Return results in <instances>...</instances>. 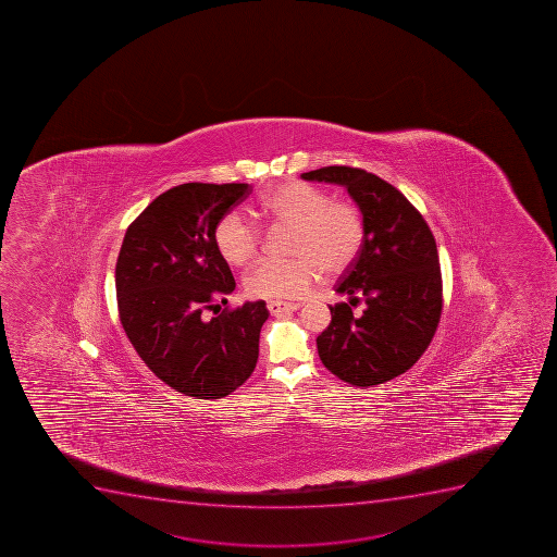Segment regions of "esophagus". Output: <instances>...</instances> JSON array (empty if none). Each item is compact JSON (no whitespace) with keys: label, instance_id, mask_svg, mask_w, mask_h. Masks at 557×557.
Masks as SVG:
<instances>
[{"label":"esophagus","instance_id":"1","mask_svg":"<svg viewBox=\"0 0 557 557\" xmlns=\"http://www.w3.org/2000/svg\"><path fill=\"white\" fill-rule=\"evenodd\" d=\"M301 305L299 304H285V301H269L267 304V309H269L270 314H282V312H293V310H298Z\"/></svg>","mask_w":557,"mask_h":557}]
</instances>
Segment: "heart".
I'll return each instance as SVG.
<instances>
[{
  "instance_id": "b5f03b06",
  "label": "heart",
  "mask_w": 557,
  "mask_h": 557,
  "mask_svg": "<svg viewBox=\"0 0 557 557\" xmlns=\"http://www.w3.org/2000/svg\"><path fill=\"white\" fill-rule=\"evenodd\" d=\"M259 214L274 225L293 226L294 258L263 261L245 277L253 298L294 299L325 275L350 269L364 245L367 226L361 210L350 201L334 199L325 188L287 182L270 188L259 201ZM221 258L232 267H247L258 258L261 232L236 210L226 212L214 228Z\"/></svg>"
}]
</instances>
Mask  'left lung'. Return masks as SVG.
<instances>
[{
	"label": "left lung",
	"mask_w": 557,
	"mask_h": 557,
	"mask_svg": "<svg viewBox=\"0 0 557 557\" xmlns=\"http://www.w3.org/2000/svg\"><path fill=\"white\" fill-rule=\"evenodd\" d=\"M301 177L347 188L367 226L361 253L336 285L350 299L331 307V325L315 339L321 361L348 385L394 380L423 356L440 323L443 285L434 236L396 187L363 169L323 166ZM359 297L368 307L354 317Z\"/></svg>",
	"instance_id": "1"
}]
</instances>
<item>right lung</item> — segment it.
Here are the masks:
<instances>
[{
    "instance_id": "1",
    "label": "right lung",
    "mask_w": 557,
    "mask_h": 557,
    "mask_svg": "<svg viewBox=\"0 0 557 557\" xmlns=\"http://www.w3.org/2000/svg\"><path fill=\"white\" fill-rule=\"evenodd\" d=\"M248 193V183L177 185L131 223L117 256L123 331L165 385L196 399L228 396L258 363L264 301L207 318L236 288L214 228Z\"/></svg>"
}]
</instances>
